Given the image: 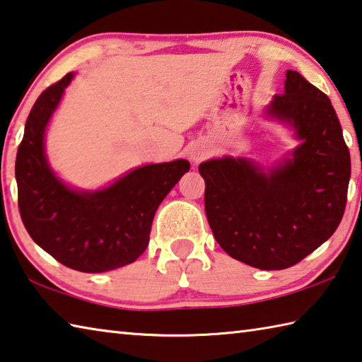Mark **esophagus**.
I'll use <instances>...</instances> for the list:
<instances>
[{
	"instance_id": "obj_1",
	"label": "esophagus",
	"mask_w": 362,
	"mask_h": 362,
	"mask_svg": "<svg viewBox=\"0 0 362 362\" xmlns=\"http://www.w3.org/2000/svg\"><path fill=\"white\" fill-rule=\"evenodd\" d=\"M207 155V152L204 148H192L189 150V158H192L193 163H199L201 160H204V156Z\"/></svg>"
}]
</instances>
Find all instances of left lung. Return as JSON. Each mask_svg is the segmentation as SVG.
<instances>
[{"label":"left lung","instance_id":"8db88e82","mask_svg":"<svg viewBox=\"0 0 362 362\" xmlns=\"http://www.w3.org/2000/svg\"><path fill=\"white\" fill-rule=\"evenodd\" d=\"M299 146L264 168L244 156L199 164L214 238L231 258L262 271L294 266L331 238L344 216L351 163L332 104L299 72L264 109Z\"/></svg>","mask_w":362,"mask_h":362}]
</instances>
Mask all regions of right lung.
Returning <instances> with one entry per match:
<instances>
[{
    "instance_id": "add662e5",
    "label": "right lung",
    "mask_w": 362,
    "mask_h": 362,
    "mask_svg": "<svg viewBox=\"0 0 362 362\" xmlns=\"http://www.w3.org/2000/svg\"><path fill=\"white\" fill-rule=\"evenodd\" d=\"M74 72L42 91L28 115L16 160L18 209L31 239L74 271L98 274L136 261L148 245L156 209L187 160L146 164L100 189L64 183L45 155V131Z\"/></svg>"
}]
</instances>
